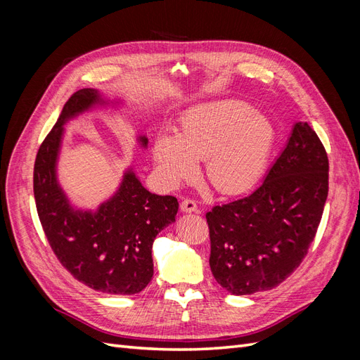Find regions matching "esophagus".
Masks as SVG:
<instances>
[{
	"instance_id": "1",
	"label": "esophagus",
	"mask_w": 360,
	"mask_h": 360,
	"mask_svg": "<svg viewBox=\"0 0 360 360\" xmlns=\"http://www.w3.org/2000/svg\"><path fill=\"white\" fill-rule=\"evenodd\" d=\"M180 210L183 213H192V212H198V207H197V202H195L193 200H183L181 204H180Z\"/></svg>"
}]
</instances>
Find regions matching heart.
I'll use <instances>...</instances> for the list:
<instances>
[{
	"mask_svg": "<svg viewBox=\"0 0 360 360\" xmlns=\"http://www.w3.org/2000/svg\"><path fill=\"white\" fill-rule=\"evenodd\" d=\"M275 144V126L264 114L238 101H216L189 108L179 134L162 130L151 158L162 181L177 188L204 159L205 177L224 193L252 188L263 176Z\"/></svg>",
	"mask_w": 360,
	"mask_h": 360,
	"instance_id": "heart-1",
	"label": "heart"
}]
</instances>
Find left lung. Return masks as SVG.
Listing matches in <instances>:
<instances>
[{"instance_id": "8db88e82", "label": "left lung", "mask_w": 360, "mask_h": 360, "mask_svg": "<svg viewBox=\"0 0 360 360\" xmlns=\"http://www.w3.org/2000/svg\"><path fill=\"white\" fill-rule=\"evenodd\" d=\"M329 191V160L307 122L292 124L264 181L207 212L210 269L234 296L275 288L299 267L317 233Z\"/></svg>"}]
</instances>
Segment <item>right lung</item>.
Listing matches in <instances>:
<instances>
[{
  "label": "right lung",
  "mask_w": 360,
  "mask_h": 360,
  "mask_svg": "<svg viewBox=\"0 0 360 360\" xmlns=\"http://www.w3.org/2000/svg\"><path fill=\"white\" fill-rule=\"evenodd\" d=\"M126 105L96 89L76 91L43 141L34 163V198L49 245L60 263L93 290L108 294H136L153 278L151 248L156 236L176 222L179 202L171 195L144 188L134 165L124 171L117 191L94 210L72 202L58 180V160L66 126L93 111ZM146 150L148 139L136 134Z\"/></svg>",
  "instance_id": "add662e5"
}]
</instances>
